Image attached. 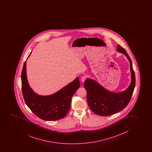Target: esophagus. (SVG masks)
<instances>
[{"mask_svg": "<svg viewBox=\"0 0 152 152\" xmlns=\"http://www.w3.org/2000/svg\"><path fill=\"white\" fill-rule=\"evenodd\" d=\"M86 76H82L81 77V81L82 82H85V80H86Z\"/></svg>", "mask_w": 152, "mask_h": 152, "instance_id": "obj_1", "label": "esophagus"}]
</instances>
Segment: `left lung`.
<instances>
[{"label": "left lung", "mask_w": 152, "mask_h": 152, "mask_svg": "<svg viewBox=\"0 0 152 152\" xmlns=\"http://www.w3.org/2000/svg\"><path fill=\"white\" fill-rule=\"evenodd\" d=\"M117 51L123 53L130 63L131 80L126 90L119 92L111 91L91 78H87L84 82L88 106L95 113L101 116L113 115L126 108L130 102L135 86V73L131 59L126 50L119 45H117Z\"/></svg>", "instance_id": "1"}]
</instances>
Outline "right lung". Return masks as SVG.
<instances>
[{
	"instance_id": "1",
	"label": "right lung",
	"mask_w": 152,
	"mask_h": 152,
	"mask_svg": "<svg viewBox=\"0 0 152 152\" xmlns=\"http://www.w3.org/2000/svg\"><path fill=\"white\" fill-rule=\"evenodd\" d=\"M21 83L22 94L26 105L37 117L46 121H55L66 116L70 109L72 98L80 87L79 77H77L52 95H39L29 85L26 75V61L22 69Z\"/></svg>"
}]
</instances>
